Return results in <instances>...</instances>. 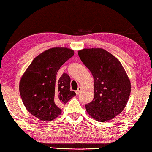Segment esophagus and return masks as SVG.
<instances>
[{
    "mask_svg": "<svg viewBox=\"0 0 152 152\" xmlns=\"http://www.w3.org/2000/svg\"><path fill=\"white\" fill-rule=\"evenodd\" d=\"M80 91H81V88H80V87H79L78 90H76V94L78 95L79 93H80Z\"/></svg>",
    "mask_w": 152,
    "mask_h": 152,
    "instance_id": "34e87169",
    "label": "esophagus"
}]
</instances>
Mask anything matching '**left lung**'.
Returning a JSON list of instances; mask_svg holds the SVG:
<instances>
[{"label":"left lung","mask_w":152,"mask_h":152,"mask_svg":"<svg viewBox=\"0 0 152 152\" xmlns=\"http://www.w3.org/2000/svg\"><path fill=\"white\" fill-rule=\"evenodd\" d=\"M82 63L94 78V98L86 110L98 121H106L120 114L131 93V82L119 60L102 48L78 51Z\"/></svg>","instance_id":"8db88e82"}]
</instances>
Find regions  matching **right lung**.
Segmentation results:
<instances>
[{"mask_svg": "<svg viewBox=\"0 0 152 152\" xmlns=\"http://www.w3.org/2000/svg\"><path fill=\"white\" fill-rule=\"evenodd\" d=\"M66 48H53L36 57L22 76L19 93L25 108L42 121H50L61 113L60 104H66L76 95L70 90V78L63 73L56 75L60 67L74 56Z\"/></svg>", "mask_w": 152, "mask_h": 152, "instance_id": "add662e5", "label": "right lung"}]
</instances>
